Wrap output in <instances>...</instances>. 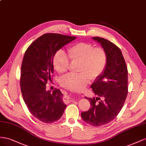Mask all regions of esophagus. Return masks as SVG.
<instances>
[{"label":"esophagus","mask_w":146,"mask_h":146,"mask_svg":"<svg viewBox=\"0 0 146 146\" xmlns=\"http://www.w3.org/2000/svg\"><path fill=\"white\" fill-rule=\"evenodd\" d=\"M74 99V98L73 97H72V96H68L67 97V98H66V100H67V102H72V100H73Z\"/></svg>","instance_id":"esophagus-1"}]
</instances>
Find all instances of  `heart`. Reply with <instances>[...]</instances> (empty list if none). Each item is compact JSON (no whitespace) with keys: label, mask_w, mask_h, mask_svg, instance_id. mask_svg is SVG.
<instances>
[{"label":"heart","mask_w":146,"mask_h":146,"mask_svg":"<svg viewBox=\"0 0 146 146\" xmlns=\"http://www.w3.org/2000/svg\"><path fill=\"white\" fill-rule=\"evenodd\" d=\"M72 61L80 62L78 74H68L61 79L60 84L65 88L81 91L91 80L97 79L103 73L107 64V54L100 47L94 48L88 43L80 42L72 45L68 49ZM68 56L62 51H57L53 57V65L59 73L67 71L70 60Z\"/></svg>","instance_id":"b5f03b06"}]
</instances>
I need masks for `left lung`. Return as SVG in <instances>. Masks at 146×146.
Returning <instances> with one entry per match:
<instances>
[{
	"label": "left lung",
	"mask_w": 146,
	"mask_h": 146,
	"mask_svg": "<svg viewBox=\"0 0 146 146\" xmlns=\"http://www.w3.org/2000/svg\"><path fill=\"white\" fill-rule=\"evenodd\" d=\"M107 54V64L103 73L91 85L99 97H85L90 103V109L81 113L82 120L98 127L111 122L122 108L128 93V70L120 49L103 38L92 37ZM100 101L97 102L98 100Z\"/></svg>",
	"instance_id": "8db88e82"
}]
</instances>
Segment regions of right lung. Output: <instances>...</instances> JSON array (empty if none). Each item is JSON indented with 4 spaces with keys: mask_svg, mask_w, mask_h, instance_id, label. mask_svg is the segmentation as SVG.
I'll list each match as a JSON object with an SVG mask.
<instances>
[{
    "mask_svg": "<svg viewBox=\"0 0 146 146\" xmlns=\"http://www.w3.org/2000/svg\"><path fill=\"white\" fill-rule=\"evenodd\" d=\"M76 37L46 34L35 40L24 54L21 65V90L25 103L34 117L44 123L60 119L66 105L59 89H46L54 73L56 52Z\"/></svg>",
    "mask_w": 146,
    "mask_h": 146,
    "instance_id": "add662e5",
    "label": "right lung"
}]
</instances>
